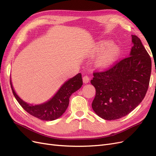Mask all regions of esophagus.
Here are the masks:
<instances>
[{
	"label": "esophagus",
	"instance_id": "obj_1",
	"mask_svg": "<svg viewBox=\"0 0 156 156\" xmlns=\"http://www.w3.org/2000/svg\"><path fill=\"white\" fill-rule=\"evenodd\" d=\"M89 81H90V79H89L88 76H87V75H85V76H84L83 77V81L84 84L88 83L89 82Z\"/></svg>",
	"mask_w": 156,
	"mask_h": 156
}]
</instances>
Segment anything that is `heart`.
<instances>
[{"label":"heart","mask_w":156,"mask_h":156,"mask_svg":"<svg viewBox=\"0 0 156 156\" xmlns=\"http://www.w3.org/2000/svg\"><path fill=\"white\" fill-rule=\"evenodd\" d=\"M120 51V48L116 44L111 43L110 41H101L98 43L92 51V56L100 53L96 60V64L98 68H105L115 62Z\"/></svg>","instance_id":"1"}]
</instances>
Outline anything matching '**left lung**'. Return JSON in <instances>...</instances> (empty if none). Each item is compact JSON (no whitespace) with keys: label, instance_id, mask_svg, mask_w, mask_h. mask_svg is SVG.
Returning <instances> with one entry per match:
<instances>
[{"label":"left lung","instance_id":"left-lung-1","mask_svg":"<svg viewBox=\"0 0 156 156\" xmlns=\"http://www.w3.org/2000/svg\"><path fill=\"white\" fill-rule=\"evenodd\" d=\"M129 56L109 69L94 73L91 84L96 88L92 107L96 114L107 120L129 114L144 99L148 90L152 61L135 35H131Z\"/></svg>","mask_w":156,"mask_h":156}]
</instances>
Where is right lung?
I'll use <instances>...</instances> for the list:
<instances>
[{
	"instance_id": "right-lung-1",
	"label": "right lung",
	"mask_w": 156,
	"mask_h": 156,
	"mask_svg": "<svg viewBox=\"0 0 156 156\" xmlns=\"http://www.w3.org/2000/svg\"><path fill=\"white\" fill-rule=\"evenodd\" d=\"M10 84L14 96L27 112L40 120L52 121L58 119L64 114L68 107L71 95L82 87L83 80L81 74L78 73L66 81L49 100L36 105L25 102L17 95L13 87L11 78Z\"/></svg>"
}]
</instances>
